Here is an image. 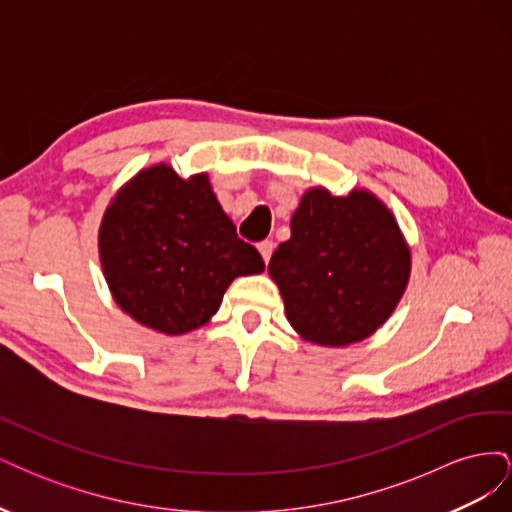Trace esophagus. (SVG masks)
Instances as JSON below:
<instances>
[{
    "mask_svg": "<svg viewBox=\"0 0 512 512\" xmlns=\"http://www.w3.org/2000/svg\"><path fill=\"white\" fill-rule=\"evenodd\" d=\"M273 247H275V243L273 241H260L258 243V252L262 254V260H265V262H269L271 260V254H273Z\"/></svg>",
    "mask_w": 512,
    "mask_h": 512,
    "instance_id": "obj_1",
    "label": "esophagus"
}]
</instances>
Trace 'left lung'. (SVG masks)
Segmentation results:
<instances>
[{
    "label": "left lung",
    "mask_w": 512,
    "mask_h": 512,
    "mask_svg": "<svg viewBox=\"0 0 512 512\" xmlns=\"http://www.w3.org/2000/svg\"><path fill=\"white\" fill-rule=\"evenodd\" d=\"M286 318L303 339L346 346L391 316L410 277V250L393 213L367 192L309 190L290 239L271 256Z\"/></svg>",
    "instance_id": "8db88e82"
}]
</instances>
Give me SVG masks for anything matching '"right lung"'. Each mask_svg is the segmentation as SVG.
I'll list each match as a JSON object with an SVG mask.
<instances>
[{
    "label": "right lung",
    "instance_id": "right-lung-1",
    "mask_svg": "<svg viewBox=\"0 0 512 512\" xmlns=\"http://www.w3.org/2000/svg\"><path fill=\"white\" fill-rule=\"evenodd\" d=\"M98 241L119 307L166 335L198 329L235 277L265 269L256 247L237 237L207 175L181 179L166 164L141 170L119 190Z\"/></svg>",
    "mask_w": 512,
    "mask_h": 512
}]
</instances>
